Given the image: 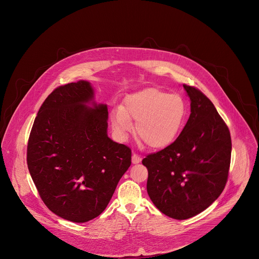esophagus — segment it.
I'll list each match as a JSON object with an SVG mask.
<instances>
[{
	"label": "esophagus",
	"instance_id": "1",
	"mask_svg": "<svg viewBox=\"0 0 259 259\" xmlns=\"http://www.w3.org/2000/svg\"><path fill=\"white\" fill-rule=\"evenodd\" d=\"M141 161V157H139L138 155H136V154H133L132 155V163L133 164H137V163H139Z\"/></svg>",
	"mask_w": 259,
	"mask_h": 259
}]
</instances>
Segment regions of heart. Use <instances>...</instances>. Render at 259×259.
<instances>
[{
    "label": "heart",
    "instance_id": "heart-1",
    "mask_svg": "<svg viewBox=\"0 0 259 259\" xmlns=\"http://www.w3.org/2000/svg\"><path fill=\"white\" fill-rule=\"evenodd\" d=\"M188 105L178 94L147 88L128 96L122 108L112 114L116 134L125 138L136 123V134L150 149L162 150L172 144L181 132Z\"/></svg>",
    "mask_w": 259,
    "mask_h": 259
}]
</instances>
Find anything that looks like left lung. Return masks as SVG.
I'll use <instances>...</instances> for the list:
<instances>
[{"instance_id": "left-lung-1", "label": "left lung", "mask_w": 259, "mask_h": 259, "mask_svg": "<svg viewBox=\"0 0 259 259\" xmlns=\"http://www.w3.org/2000/svg\"><path fill=\"white\" fill-rule=\"evenodd\" d=\"M191 99V115L176 140L146 156V190L165 215L188 219L207 209L228 181L232 139L230 130L210 99L183 84Z\"/></svg>"}]
</instances>
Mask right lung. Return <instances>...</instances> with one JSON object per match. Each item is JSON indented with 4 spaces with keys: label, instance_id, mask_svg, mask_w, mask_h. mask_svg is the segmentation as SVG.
Listing matches in <instances>:
<instances>
[{
    "label": "right lung",
    "instance_id": "obj_1",
    "mask_svg": "<svg viewBox=\"0 0 259 259\" xmlns=\"http://www.w3.org/2000/svg\"><path fill=\"white\" fill-rule=\"evenodd\" d=\"M107 105L87 81L56 88L43 102L27 143V167L45 205L86 223L106 208L131 165V150L107 136Z\"/></svg>",
    "mask_w": 259,
    "mask_h": 259
}]
</instances>
